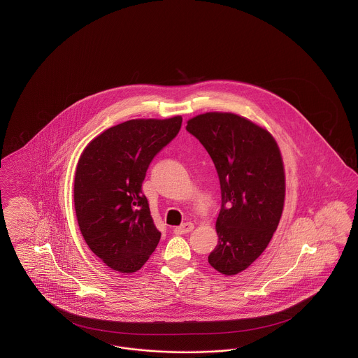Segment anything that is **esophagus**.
Instances as JSON below:
<instances>
[{"mask_svg":"<svg viewBox=\"0 0 358 358\" xmlns=\"http://www.w3.org/2000/svg\"><path fill=\"white\" fill-rule=\"evenodd\" d=\"M193 228H194V224H193V222H184V224H181L180 227H176V228H174V234H176V235H185V234L192 232Z\"/></svg>","mask_w":358,"mask_h":358,"instance_id":"1","label":"esophagus"}]
</instances>
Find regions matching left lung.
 I'll return each mask as SVG.
<instances>
[{
	"label": "left lung",
	"instance_id": "8db88e82",
	"mask_svg": "<svg viewBox=\"0 0 358 358\" xmlns=\"http://www.w3.org/2000/svg\"><path fill=\"white\" fill-rule=\"evenodd\" d=\"M187 130L210 155L222 189L219 243L208 262L222 275H236L263 254L282 217V154L268 130L232 113L200 114Z\"/></svg>",
	"mask_w": 358,
	"mask_h": 358
}]
</instances>
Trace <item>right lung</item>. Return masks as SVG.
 Returning <instances> with one entry per match:
<instances>
[{
	"mask_svg": "<svg viewBox=\"0 0 358 358\" xmlns=\"http://www.w3.org/2000/svg\"><path fill=\"white\" fill-rule=\"evenodd\" d=\"M182 117L131 120L104 130L80 154L73 203L90 250L114 271H138L153 254L155 228L142 182L155 154L178 134Z\"/></svg>",
	"mask_w": 358,
	"mask_h": 358,
	"instance_id": "obj_1",
	"label": "right lung"
}]
</instances>
